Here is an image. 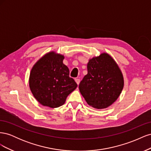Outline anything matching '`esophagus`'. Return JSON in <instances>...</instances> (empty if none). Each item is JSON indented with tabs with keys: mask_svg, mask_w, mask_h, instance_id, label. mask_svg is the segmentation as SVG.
Segmentation results:
<instances>
[{
	"mask_svg": "<svg viewBox=\"0 0 151 151\" xmlns=\"http://www.w3.org/2000/svg\"><path fill=\"white\" fill-rule=\"evenodd\" d=\"M75 81L76 82V83L77 84V85H79V83H80V79H76Z\"/></svg>",
	"mask_w": 151,
	"mask_h": 151,
	"instance_id": "obj_1",
	"label": "esophagus"
}]
</instances>
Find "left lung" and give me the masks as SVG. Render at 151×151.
<instances>
[{"label":"left lung","instance_id":"8db88e82","mask_svg":"<svg viewBox=\"0 0 151 151\" xmlns=\"http://www.w3.org/2000/svg\"><path fill=\"white\" fill-rule=\"evenodd\" d=\"M88 74L79 84V91L89 106L104 109L119 97L124 81L115 61L108 53L90 59Z\"/></svg>","mask_w":151,"mask_h":151}]
</instances>
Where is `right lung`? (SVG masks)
Wrapping results in <instances>:
<instances>
[{"mask_svg": "<svg viewBox=\"0 0 151 151\" xmlns=\"http://www.w3.org/2000/svg\"><path fill=\"white\" fill-rule=\"evenodd\" d=\"M64 56L51 52L41 58L30 72L29 88L36 99L43 106L58 108L77 87L63 63Z\"/></svg>", "mask_w": 151, "mask_h": 151, "instance_id": "right-lung-1", "label": "right lung"}]
</instances>
